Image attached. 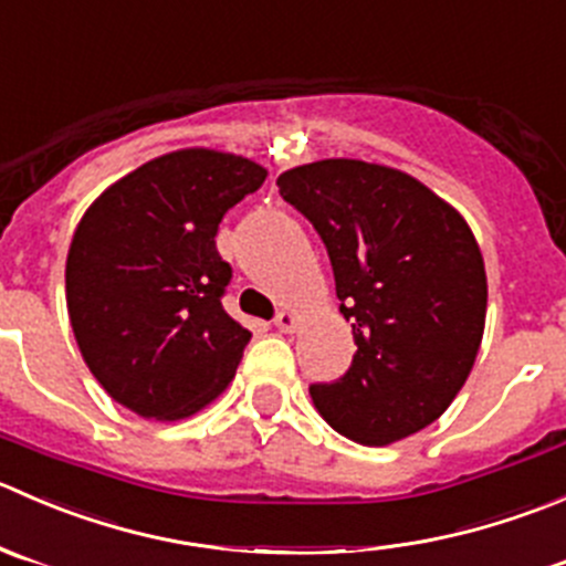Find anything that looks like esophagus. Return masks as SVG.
<instances>
[{
    "label": "esophagus",
    "mask_w": 566,
    "mask_h": 566,
    "mask_svg": "<svg viewBox=\"0 0 566 566\" xmlns=\"http://www.w3.org/2000/svg\"><path fill=\"white\" fill-rule=\"evenodd\" d=\"M275 327L281 329V333H294V329L300 327V318H296L291 311H281L275 316Z\"/></svg>",
    "instance_id": "34e87169"
}]
</instances>
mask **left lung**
Masks as SVG:
<instances>
[{"label": "left lung", "instance_id": "8db88e82", "mask_svg": "<svg viewBox=\"0 0 566 566\" xmlns=\"http://www.w3.org/2000/svg\"><path fill=\"white\" fill-rule=\"evenodd\" d=\"M277 187L322 237L357 344L344 377L311 385L313 405L360 446L421 432L462 390L484 335L473 231L418 178L360 159L294 167Z\"/></svg>", "mask_w": 566, "mask_h": 566}]
</instances>
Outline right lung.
<instances>
[{
    "mask_svg": "<svg viewBox=\"0 0 566 566\" xmlns=\"http://www.w3.org/2000/svg\"><path fill=\"white\" fill-rule=\"evenodd\" d=\"M264 178L244 156L184 148L145 161L85 211L65 300L82 357L117 405L178 421L228 388L250 329L222 307L231 264L214 237Z\"/></svg>",
    "mask_w": 566,
    "mask_h": 566,
    "instance_id": "right-lung-1",
    "label": "right lung"
}]
</instances>
